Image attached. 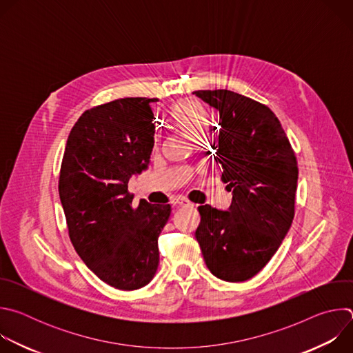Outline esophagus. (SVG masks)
Returning a JSON list of instances; mask_svg holds the SVG:
<instances>
[{
  "instance_id": "esophagus-1",
  "label": "esophagus",
  "mask_w": 353,
  "mask_h": 353,
  "mask_svg": "<svg viewBox=\"0 0 353 353\" xmlns=\"http://www.w3.org/2000/svg\"><path fill=\"white\" fill-rule=\"evenodd\" d=\"M173 204H174V207H188L190 205L187 199H174Z\"/></svg>"
}]
</instances>
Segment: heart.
I'll return each mask as SVG.
<instances>
[{"label": "heart", "mask_w": 353, "mask_h": 353, "mask_svg": "<svg viewBox=\"0 0 353 353\" xmlns=\"http://www.w3.org/2000/svg\"><path fill=\"white\" fill-rule=\"evenodd\" d=\"M170 116L191 138L205 134V114L203 108L194 100H183L174 105L170 110Z\"/></svg>", "instance_id": "1"}]
</instances>
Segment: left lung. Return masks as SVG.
Instances as JSON below:
<instances>
[{"mask_svg":"<svg viewBox=\"0 0 353 353\" xmlns=\"http://www.w3.org/2000/svg\"><path fill=\"white\" fill-rule=\"evenodd\" d=\"M194 93L219 112L214 163L233 194L229 211L198 207L195 239L216 278L243 282L268 264L292 225L297 161L268 106L228 89Z\"/></svg>","mask_w":353,"mask_h":353,"instance_id":"1","label":"left lung"}]
</instances>
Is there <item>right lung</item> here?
<instances>
[{
  "label": "right lung",
  "instance_id": "right-lung-1",
  "mask_svg": "<svg viewBox=\"0 0 353 353\" xmlns=\"http://www.w3.org/2000/svg\"><path fill=\"white\" fill-rule=\"evenodd\" d=\"M155 99L124 97L86 110L72 127L59 192L71 243L105 283L135 290L159 265L158 237L170 205L132 204L130 177L146 169L154 148Z\"/></svg>",
  "mask_w": 353,
  "mask_h": 353
}]
</instances>
